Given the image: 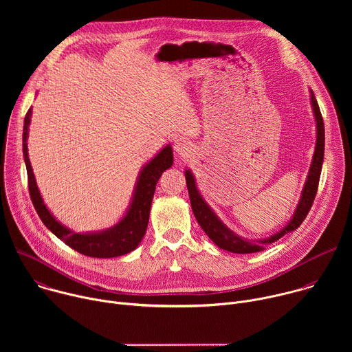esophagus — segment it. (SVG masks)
<instances>
[{
	"label": "esophagus",
	"instance_id": "esophagus-1",
	"mask_svg": "<svg viewBox=\"0 0 352 352\" xmlns=\"http://www.w3.org/2000/svg\"><path fill=\"white\" fill-rule=\"evenodd\" d=\"M174 150L178 156L185 157L190 152V142L186 138L178 136L174 140Z\"/></svg>",
	"mask_w": 352,
	"mask_h": 352
}]
</instances>
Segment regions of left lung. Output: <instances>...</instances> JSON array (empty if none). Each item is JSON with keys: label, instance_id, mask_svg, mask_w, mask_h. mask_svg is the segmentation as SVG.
Segmentation results:
<instances>
[{"label": "left lung", "instance_id": "8db88e82", "mask_svg": "<svg viewBox=\"0 0 352 352\" xmlns=\"http://www.w3.org/2000/svg\"><path fill=\"white\" fill-rule=\"evenodd\" d=\"M309 94H311V106H312V111H314V117H315V122H316L315 153L312 157V163L309 167V173L307 177L305 185L302 188V192H300V197L298 200L296 209H295L292 217L288 220V223L285 226H283L280 228V231L272 234L270 236L262 238V239H248V238L238 235L219 219V216L208 205L204 196L200 195L192 171L189 168L185 170V179H186V186H188V192H189V199H190V206H192L193 214H195L199 226L202 227V230L206 232V235L220 249L228 250V252H232V254H239V255L259 252V250H263V248L278 241L285 234L296 230L305 220L308 212L312 208L314 199L316 196L320 173H322V166H323V156H324V124H323V118H322L319 104L316 102V97H315L314 91L309 90Z\"/></svg>", "mask_w": 352, "mask_h": 352}]
</instances>
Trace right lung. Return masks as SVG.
I'll return each mask as SVG.
<instances>
[{"instance_id": "right-lung-1", "label": "right lung", "mask_w": 352, "mask_h": 352, "mask_svg": "<svg viewBox=\"0 0 352 352\" xmlns=\"http://www.w3.org/2000/svg\"><path fill=\"white\" fill-rule=\"evenodd\" d=\"M30 121L32 107L26 113L23 121V159L28 171L30 199L44 226L57 238L64 241L69 248L90 258H116L132 252V250L136 249L138 245L142 242L146 234L150 206H152L156 184L162 174L174 163L171 144H166L152 160L147 162L142 167L133 188L129 206L117 224L106 230L76 232L54 217V214L45 206L44 200L40 195L28 153V136Z\"/></svg>"}]
</instances>
